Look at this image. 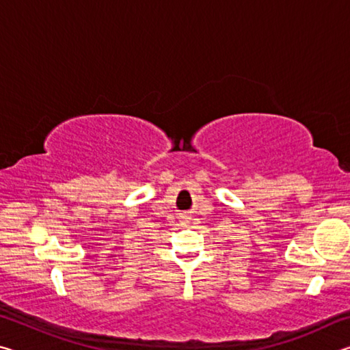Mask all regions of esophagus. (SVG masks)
<instances>
[{
  "label": "esophagus",
  "instance_id": "34e87169",
  "mask_svg": "<svg viewBox=\"0 0 350 350\" xmlns=\"http://www.w3.org/2000/svg\"><path fill=\"white\" fill-rule=\"evenodd\" d=\"M183 217H187V216H183ZM182 224H183V225L188 224V219H182Z\"/></svg>",
  "mask_w": 350,
  "mask_h": 350
}]
</instances>
